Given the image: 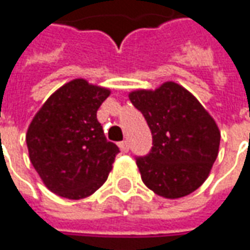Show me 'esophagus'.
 <instances>
[{
	"label": "esophagus",
	"instance_id": "obj_1",
	"mask_svg": "<svg viewBox=\"0 0 250 250\" xmlns=\"http://www.w3.org/2000/svg\"><path fill=\"white\" fill-rule=\"evenodd\" d=\"M119 148H120V151L122 152H128V142L127 141H122L119 142Z\"/></svg>",
	"mask_w": 250,
	"mask_h": 250
}]
</instances>
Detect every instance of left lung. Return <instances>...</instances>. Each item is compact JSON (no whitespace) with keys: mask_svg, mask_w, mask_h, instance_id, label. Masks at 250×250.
Instances as JSON below:
<instances>
[{"mask_svg":"<svg viewBox=\"0 0 250 250\" xmlns=\"http://www.w3.org/2000/svg\"><path fill=\"white\" fill-rule=\"evenodd\" d=\"M149 125L151 152L137 158L144 184L159 196L177 199L198 189L219 155L214 119L183 85L163 83L156 90L128 94Z\"/></svg>","mask_w":250,"mask_h":250,"instance_id":"left-lung-1","label":"left lung"}]
</instances>
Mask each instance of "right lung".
Here are the masks:
<instances>
[{"mask_svg":"<svg viewBox=\"0 0 250 250\" xmlns=\"http://www.w3.org/2000/svg\"><path fill=\"white\" fill-rule=\"evenodd\" d=\"M109 95V88L74 79L33 117L26 134L29 158L51 192L83 199L106 181L119 148L106 140L97 110Z\"/></svg>","mask_w":250,"mask_h":250,"instance_id":"right-lung-1","label":"right lung"}]
</instances>
